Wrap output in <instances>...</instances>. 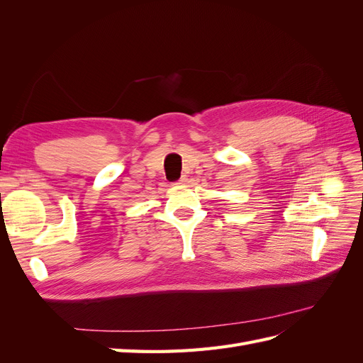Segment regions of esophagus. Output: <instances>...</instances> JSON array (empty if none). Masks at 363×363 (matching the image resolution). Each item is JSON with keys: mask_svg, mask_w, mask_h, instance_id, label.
Instances as JSON below:
<instances>
[{"mask_svg": "<svg viewBox=\"0 0 363 363\" xmlns=\"http://www.w3.org/2000/svg\"><path fill=\"white\" fill-rule=\"evenodd\" d=\"M186 183H188V177H184V175H183V177L179 180L177 184H186Z\"/></svg>", "mask_w": 363, "mask_h": 363, "instance_id": "34e87169", "label": "esophagus"}]
</instances>
